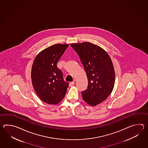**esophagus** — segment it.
Here are the masks:
<instances>
[{"instance_id": "34e87169", "label": "esophagus", "mask_w": 148, "mask_h": 148, "mask_svg": "<svg viewBox=\"0 0 148 148\" xmlns=\"http://www.w3.org/2000/svg\"><path fill=\"white\" fill-rule=\"evenodd\" d=\"M75 84V82H70L69 83V87H71V86H73V85Z\"/></svg>"}]
</instances>
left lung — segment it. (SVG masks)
Returning <instances> with one entry per match:
<instances>
[{
  "mask_svg": "<svg viewBox=\"0 0 148 148\" xmlns=\"http://www.w3.org/2000/svg\"><path fill=\"white\" fill-rule=\"evenodd\" d=\"M78 54L88 78L87 89L82 91V99L96 106L111 94L115 84L113 64L107 52L89 42L70 44Z\"/></svg>",
  "mask_w": 148,
  "mask_h": 148,
  "instance_id": "left-lung-1",
  "label": "left lung"
}]
</instances>
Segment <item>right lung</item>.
<instances>
[{
  "mask_svg": "<svg viewBox=\"0 0 148 148\" xmlns=\"http://www.w3.org/2000/svg\"><path fill=\"white\" fill-rule=\"evenodd\" d=\"M68 44H56L42 51L35 58L32 67V82L42 101L58 104L64 97L69 83L63 80L62 72L57 63Z\"/></svg>",
  "mask_w": 148,
  "mask_h": 148,
  "instance_id": "obj_1",
  "label": "right lung"
}]
</instances>
